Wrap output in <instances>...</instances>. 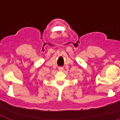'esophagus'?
<instances>
[{
	"label": "esophagus",
	"instance_id": "1",
	"mask_svg": "<svg viewBox=\"0 0 120 120\" xmlns=\"http://www.w3.org/2000/svg\"><path fill=\"white\" fill-rule=\"evenodd\" d=\"M58 69H59V70H60V71H62V70H63V69H64V68L62 67H59Z\"/></svg>",
	"mask_w": 120,
	"mask_h": 120
}]
</instances>
